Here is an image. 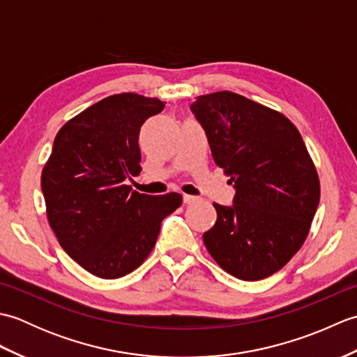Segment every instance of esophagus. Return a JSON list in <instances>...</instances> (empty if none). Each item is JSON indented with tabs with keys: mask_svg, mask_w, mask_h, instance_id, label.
Here are the masks:
<instances>
[{
	"mask_svg": "<svg viewBox=\"0 0 357 357\" xmlns=\"http://www.w3.org/2000/svg\"><path fill=\"white\" fill-rule=\"evenodd\" d=\"M183 201H184V204H193V202H196V201H198V198H196V196H190V195H184V198H183Z\"/></svg>",
	"mask_w": 357,
	"mask_h": 357,
	"instance_id": "esophagus-1",
	"label": "esophagus"
}]
</instances>
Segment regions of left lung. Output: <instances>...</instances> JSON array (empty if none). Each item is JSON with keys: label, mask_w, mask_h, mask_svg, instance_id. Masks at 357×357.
<instances>
[{"label": "left lung", "mask_w": 357, "mask_h": 357, "mask_svg": "<svg viewBox=\"0 0 357 357\" xmlns=\"http://www.w3.org/2000/svg\"><path fill=\"white\" fill-rule=\"evenodd\" d=\"M190 109L236 190L231 206L213 204L218 219L204 244L231 276L268 278L298 253L319 206L302 136L282 113L227 90L198 96Z\"/></svg>", "instance_id": "1"}]
</instances>
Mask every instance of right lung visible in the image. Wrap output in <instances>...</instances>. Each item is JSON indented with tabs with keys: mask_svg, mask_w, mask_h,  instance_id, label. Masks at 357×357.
Listing matches in <instances>:
<instances>
[{
	"mask_svg": "<svg viewBox=\"0 0 357 357\" xmlns=\"http://www.w3.org/2000/svg\"><path fill=\"white\" fill-rule=\"evenodd\" d=\"M165 102L136 93L104 98L66 123L41 174L47 219L59 244L102 279L136 270L153 250L161 222L179 193L132 192L124 181L141 172L138 136Z\"/></svg>",
	"mask_w": 357,
	"mask_h": 357,
	"instance_id": "obj_1",
	"label": "right lung"
}]
</instances>
